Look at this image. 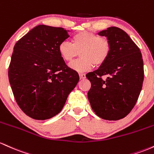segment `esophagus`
<instances>
[{
  "instance_id": "obj_1",
  "label": "esophagus",
  "mask_w": 154,
  "mask_h": 154,
  "mask_svg": "<svg viewBox=\"0 0 154 154\" xmlns=\"http://www.w3.org/2000/svg\"><path fill=\"white\" fill-rule=\"evenodd\" d=\"M79 77L80 79H84L86 78V75L84 73H79Z\"/></svg>"
}]
</instances>
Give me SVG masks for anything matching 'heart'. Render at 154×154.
Returning <instances> with one entry per match:
<instances>
[{"instance_id":"b5f03b06","label":"heart","mask_w":154,"mask_h":154,"mask_svg":"<svg viewBox=\"0 0 154 154\" xmlns=\"http://www.w3.org/2000/svg\"><path fill=\"white\" fill-rule=\"evenodd\" d=\"M58 51L61 57L68 63L79 56L70 67L78 72H85L94 66L100 68L106 63L111 51V44L106 37L91 32L82 31L72 37V44L67 41L60 43Z\"/></svg>"}]
</instances>
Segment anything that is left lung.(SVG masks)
Returning a JSON list of instances; mask_svg holds the SVG:
<instances>
[{
  "instance_id": "left-lung-1",
  "label": "left lung",
  "mask_w": 154,
  "mask_h": 154,
  "mask_svg": "<svg viewBox=\"0 0 154 154\" xmlns=\"http://www.w3.org/2000/svg\"><path fill=\"white\" fill-rule=\"evenodd\" d=\"M98 34L108 38L111 51L103 66L86 75L91 82L88 99L100 118L119 120L130 113L142 89V54L127 32L119 27H108Z\"/></svg>"
}]
</instances>
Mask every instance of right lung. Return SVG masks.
Here are the masks:
<instances>
[{
	"instance_id": "obj_1",
	"label": "right lung",
	"mask_w": 154,
	"mask_h": 154,
	"mask_svg": "<svg viewBox=\"0 0 154 154\" xmlns=\"http://www.w3.org/2000/svg\"><path fill=\"white\" fill-rule=\"evenodd\" d=\"M68 37L63 27L40 25L14 47L8 80L17 105L30 118L45 120L58 114L79 82L78 72L58 51Z\"/></svg>"
}]
</instances>
